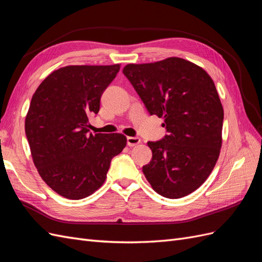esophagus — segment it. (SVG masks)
Segmentation results:
<instances>
[{
    "instance_id": "34e87169",
    "label": "esophagus",
    "mask_w": 262,
    "mask_h": 262,
    "mask_svg": "<svg viewBox=\"0 0 262 262\" xmlns=\"http://www.w3.org/2000/svg\"><path fill=\"white\" fill-rule=\"evenodd\" d=\"M141 143V139L137 138V137H128L127 138V144L129 146H134L138 145V144Z\"/></svg>"
}]
</instances>
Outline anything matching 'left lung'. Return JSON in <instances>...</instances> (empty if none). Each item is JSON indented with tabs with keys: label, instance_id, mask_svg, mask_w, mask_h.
I'll return each mask as SVG.
<instances>
[{
	"label": "left lung",
	"instance_id": "1",
	"mask_svg": "<svg viewBox=\"0 0 262 262\" xmlns=\"http://www.w3.org/2000/svg\"><path fill=\"white\" fill-rule=\"evenodd\" d=\"M123 75L150 115L164 117L168 134L148 142L152 151L143 173L159 195L181 198L211 173L222 145L223 107L210 76L193 62L169 57L129 64Z\"/></svg>",
	"mask_w": 262,
	"mask_h": 262
}]
</instances>
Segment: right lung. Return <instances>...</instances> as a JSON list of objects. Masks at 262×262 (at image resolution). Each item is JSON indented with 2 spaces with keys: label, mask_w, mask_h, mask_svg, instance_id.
I'll use <instances>...</instances> for the list:
<instances>
[{
  "label": "right lung",
  "mask_w": 262,
  "mask_h": 262,
  "mask_svg": "<svg viewBox=\"0 0 262 262\" xmlns=\"http://www.w3.org/2000/svg\"><path fill=\"white\" fill-rule=\"evenodd\" d=\"M119 69V64L62 67L31 98L25 131L33 164L43 181L68 200L100 188L113 157L127 144L123 134L89 130V117L100 111L101 96Z\"/></svg>",
  "instance_id": "obj_1"
}]
</instances>
